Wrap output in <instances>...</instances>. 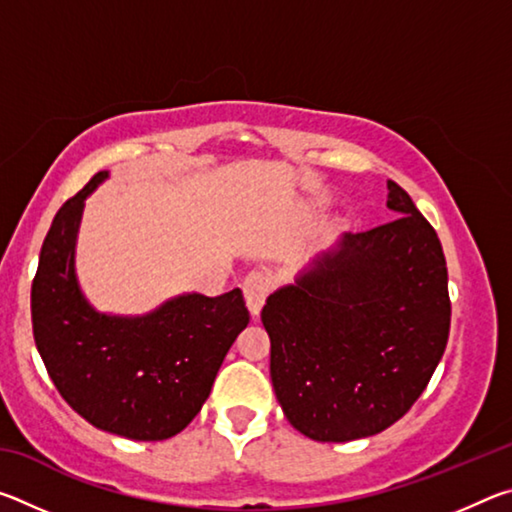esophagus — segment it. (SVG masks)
Listing matches in <instances>:
<instances>
[{
	"mask_svg": "<svg viewBox=\"0 0 512 512\" xmlns=\"http://www.w3.org/2000/svg\"><path fill=\"white\" fill-rule=\"evenodd\" d=\"M268 291H271V277H268L266 273H250L244 280L246 305H248V311L253 318H257L259 311H262Z\"/></svg>",
	"mask_w": 512,
	"mask_h": 512,
	"instance_id": "1",
	"label": "esophagus"
}]
</instances>
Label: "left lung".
<instances>
[{"label": "left lung", "instance_id": "8db88e82", "mask_svg": "<svg viewBox=\"0 0 512 512\" xmlns=\"http://www.w3.org/2000/svg\"><path fill=\"white\" fill-rule=\"evenodd\" d=\"M391 223L345 232L262 309L287 420L318 443L384 431L443 359L452 305L436 230L388 180Z\"/></svg>", "mask_w": 512, "mask_h": 512}]
</instances>
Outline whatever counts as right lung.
<instances>
[{
	"instance_id": "1",
	"label": "right lung",
	"mask_w": 512,
	"mask_h": 512,
	"mask_svg": "<svg viewBox=\"0 0 512 512\" xmlns=\"http://www.w3.org/2000/svg\"><path fill=\"white\" fill-rule=\"evenodd\" d=\"M99 171L60 207L31 287L33 336L58 393L81 418L115 436L167 440L196 418L221 363L248 325L239 289L183 293L149 314L97 311L76 277V239Z\"/></svg>"
}]
</instances>
